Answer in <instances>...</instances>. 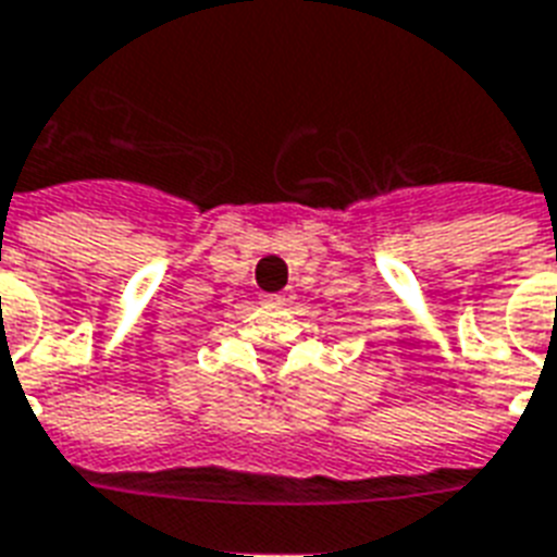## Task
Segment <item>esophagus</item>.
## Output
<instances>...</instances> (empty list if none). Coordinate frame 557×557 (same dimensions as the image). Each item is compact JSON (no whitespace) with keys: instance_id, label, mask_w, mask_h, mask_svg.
<instances>
[{"instance_id":"1","label":"esophagus","mask_w":557,"mask_h":557,"mask_svg":"<svg viewBox=\"0 0 557 557\" xmlns=\"http://www.w3.org/2000/svg\"><path fill=\"white\" fill-rule=\"evenodd\" d=\"M261 305H267V308H282V305H287V296L284 293H270V296L261 299Z\"/></svg>"}]
</instances>
